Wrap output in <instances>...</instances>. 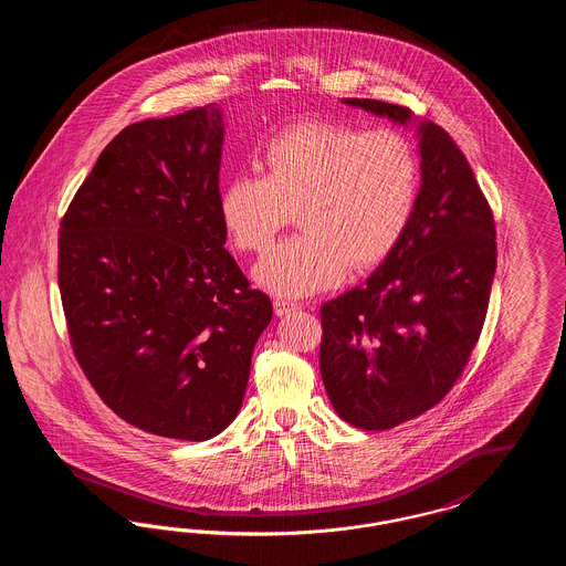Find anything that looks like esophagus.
<instances>
[{"mask_svg":"<svg viewBox=\"0 0 566 566\" xmlns=\"http://www.w3.org/2000/svg\"><path fill=\"white\" fill-rule=\"evenodd\" d=\"M296 305L295 301H286V298H275L273 301V310H275V316H286V314H291V312H295Z\"/></svg>","mask_w":566,"mask_h":566,"instance_id":"1","label":"esophagus"}]
</instances>
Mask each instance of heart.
<instances>
[{
    "instance_id": "b5f03b06",
    "label": "heart",
    "mask_w": 566,
    "mask_h": 566,
    "mask_svg": "<svg viewBox=\"0 0 566 566\" xmlns=\"http://www.w3.org/2000/svg\"><path fill=\"white\" fill-rule=\"evenodd\" d=\"M263 163L268 176L240 174L224 185L218 212L238 250L261 254L296 210L303 231L254 270L275 295H312L337 284L348 268L384 261L420 195L416 146L397 129L307 120L271 137Z\"/></svg>"
}]
</instances>
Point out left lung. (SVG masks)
Instances as JSON below:
<instances>
[{
  "instance_id": "obj_1",
  "label": "left lung",
  "mask_w": 566,
  "mask_h": 566,
  "mask_svg": "<svg viewBox=\"0 0 566 566\" xmlns=\"http://www.w3.org/2000/svg\"><path fill=\"white\" fill-rule=\"evenodd\" d=\"M348 106L409 123L377 99ZM422 187L403 238L374 275L321 307V374L333 409L363 431H388L439 403L484 326L496 227L473 169L446 129L420 125Z\"/></svg>"
}]
</instances>
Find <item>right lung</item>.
Returning a JSON list of instances; mask_svg holds the SVG:
<instances>
[{"label":"right lung","mask_w":566,"mask_h":566,"mask_svg":"<svg viewBox=\"0 0 566 566\" xmlns=\"http://www.w3.org/2000/svg\"><path fill=\"white\" fill-rule=\"evenodd\" d=\"M222 135L214 106L125 127L59 229L56 277L82 374L125 422L185 441L233 422L273 314L224 248Z\"/></svg>","instance_id":"right-lung-1"}]
</instances>
